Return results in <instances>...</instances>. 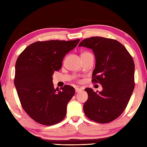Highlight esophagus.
<instances>
[{"label":"esophagus","instance_id":"obj_1","mask_svg":"<svg viewBox=\"0 0 147 147\" xmlns=\"http://www.w3.org/2000/svg\"><path fill=\"white\" fill-rule=\"evenodd\" d=\"M82 89L80 88H78V87H77V88H75V91L76 92V93H78V92L80 91H82Z\"/></svg>","mask_w":147,"mask_h":147}]
</instances>
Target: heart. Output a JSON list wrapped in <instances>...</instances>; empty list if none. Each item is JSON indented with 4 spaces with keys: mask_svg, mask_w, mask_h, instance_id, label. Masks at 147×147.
I'll use <instances>...</instances> for the list:
<instances>
[{
    "mask_svg": "<svg viewBox=\"0 0 147 147\" xmlns=\"http://www.w3.org/2000/svg\"><path fill=\"white\" fill-rule=\"evenodd\" d=\"M86 53H83V54H86Z\"/></svg>",
    "mask_w": 147,
    "mask_h": 147,
    "instance_id": "1",
    "label": "heart"
}]
</instances>
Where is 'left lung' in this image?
Segmentation results:
<instances>
[{"label":"left lung","mask_w":147,"mask_h":147,"mask_svg":"<svg viewBox=\"0 0 147 147\" xmlns=\"http://www.w3.org/2000/svg\"><path fill=\"white\" fill-rule=\"evenodd\" d=\"M78 47L93 51L95 68L92 82H98L102 87L100 92L85 89L88 98L83 106L84 113L96 123L113 121L123 112L133 93L135 86L133 59L125 47L115 39L92 37L82 41Z\"/></svg>","instance_id":"left-lung-1"}]
</instances>
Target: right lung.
<instances>
[{"mask_svg":"<svg viewBox=\"0 0 147 147\" xmlns=\"http://www.w3.org/2000/svg\"><path fill=\"white\" fill-rule=\"evenodd\" d=\"M79 41L35 42L17 58L15 86L24 110L37 123L51 126L65 117L67 106L75 90L69 85L59 90L54 89L53 75L61 68L64 57Z\"/></svg>","mask_w":147,"mask_h":147,"instance_id":"right-lung-1","label":"right lung"}]
</instances>
